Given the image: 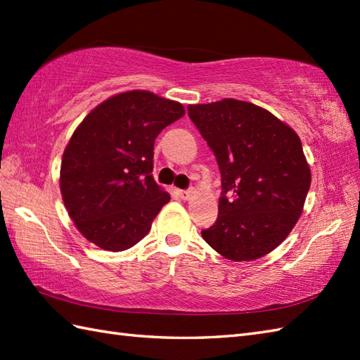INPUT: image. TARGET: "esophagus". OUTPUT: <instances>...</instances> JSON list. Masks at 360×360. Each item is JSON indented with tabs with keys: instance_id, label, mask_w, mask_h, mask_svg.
Wrapping results in <instances>:
<instances>
[{
	"instance_id": "34e87169",
	"label": "esophagus",
	"mask_w": 360,
	"mask_h": 360,
	"mask_svg": "<svg viewBox=\"0 0 360 360\" xmlns=\"http://www.w3.org/2000/svg\"><path fill=\"white\" fill-rule=\"evenodd\" d=\"M195 192H193V188H187V190H178V195H179V198L181 200H190V198H192V195H193Z\"/></svg>"
}]
</instances>
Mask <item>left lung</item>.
<instances>
[{"instance_id": "1", "label": "left lung", "mask_w": 360, "mask_h": 360, "mask_svg": "<svg viewBox=\"0 0 360 360\" xmlns=\"http://www.w3.org/2000/svg\"><path fill=\"white\" fill-rule=\"evenodd\" d=\"M187 111L217 158L223 188L218 218L202 238L233 262L269 254L292 231L311 186L300 137L269 111L235 98Z\"/></svg>"}]
</instances>
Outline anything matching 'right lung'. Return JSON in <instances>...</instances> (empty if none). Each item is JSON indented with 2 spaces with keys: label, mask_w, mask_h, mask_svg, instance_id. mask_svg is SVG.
<instances>
[{
  "label": "right lung",
  "mask_w": 360,
  "mask_h": 360,
  "mask_svg": "<svg viewBox=\"0 0 360 360\" xmlns=\"http://www.w3.org/2000/svg\"><path fill=\"white\" fill-rule=\"evenodd\" d=\"M184 106L148 91L105 101L75 129L63 153L60 190L80 233L105 250L134 246L170 201L153 178L155 139Z\"/></svg>",
  "instance_id": "obj_1"
}]
</instances>
